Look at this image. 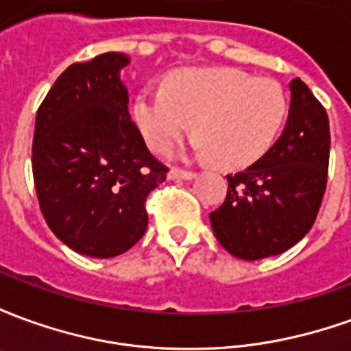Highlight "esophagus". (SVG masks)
Wrapping results in <instances>:
<instances>
[{
  "label": "esophagus",
  "instance_id": "obj_1",
  "mask_svg": "<svg viewBox=\"0 0 351 351\" xmlns=\"http://www.w3.org/2000/svg\"><path fill=\"white\" fill-rule=\"evenodd\" d=\"M169 178L171 180H193L195 173H188V171H180V169H171L169 171Z\"/></svg>",
  "mask_w": 351,
  "mask_h": 351
}]
</instances>
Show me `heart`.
<instances>
[{
    "mask_svg": "<svg viewBox=\"0 0 351 351\" xmlns=\"http://www.w3.org/2000/svg\"><path fill=\"white\" fill-rule=\"evenodd\" d=\"M133 120L152 150H163L190 130L197 131L178 154L248 167L274 145L287 116L284 88L231 67L182 69L165 88L135 95Z\"/></svg>",
    "mask_w": 351,
    "mask_h": 351,
    "instance_id": "1",
    "label": "heart"
}]
</instances>
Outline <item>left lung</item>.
Instances as JSON below:
<instances>
[{"label":"left lung","instance_id":"1","mask_svg":"<svg viewBox=\"0 0 351 351\" xmlns=\"http://www.w3.org/2000/svg\"><path fill=\"white\" fill-rule=\"evenodd\" d=\"M278 141L250 167L228 175V197L210 213L218 243L244 261L289 250L314 226L329 167V120L301 79L289 82Z\"/></svg>","mask_w":351,"mask_h":351}]
</instances>
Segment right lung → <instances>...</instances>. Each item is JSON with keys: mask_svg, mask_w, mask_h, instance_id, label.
<instances>
[{"mask_svg": "<svg viewBox=\"0 0 351 351\" xmlns=\"http://www.w3.org/2000/svg\"><path fill=\"white\" fill-rule=\"evenodd\" d=\"M122 52L73 64L35 118L34 180L52 233L88 258H114L145 235V201L167 167L131 122Z\"/></svg>", "mask_w": 351, "mask_h": 351, "instance_id": "right-lung-1", "label": "right lung"}]
</instances>
